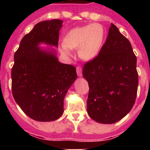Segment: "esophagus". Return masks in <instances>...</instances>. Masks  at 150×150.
Returning <instances> with one entry per match:
<instances>
[{
    "label": "esophagus",
    "mask_w": 150,
    "mask_h": 150,
    "mask_svg": "<svg viewBox=\"0 0 150 150\" xmlns=\"http://www.w3.org/2000/svg\"><path fill=\"white\" fill-rule=\"evenodd\" d=\"M76 71H77V75L79 76H82V68H81V66H77L76 67Z\"/></svg>",
    "instance_id": "obj_1"
}]
</instances>
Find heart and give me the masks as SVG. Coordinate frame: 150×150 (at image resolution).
<instances>
[{
	"label": "heart",
	"mask_w": 150,
	"mask_h": 150,
	"mask_svg": "<svg viewBox=\"0 0 150 150\" xmlns=\"http://www.w3.org/2000/svg\"><path fill=\"white\" fill-rule=\"evenodd\" d=\"M106 32L102 25L93 23L71 29L64 38L61 51L66 56H71L70 49H77L79 55L83 60H92L100 53L104 43Z\"/></svg>",
	"instance_id": "heart-1"
}]
</instances>
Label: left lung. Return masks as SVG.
<instances>
[{"label": "left lung", "mask_w": 150, "mask_h": 150, "mask_svg": "<svg viewBox=\"0 0 150 150\" xmlns=\"http://www.w3.org/2000/svg\"><path fill=\"white\" fill-rule=\"evenodd\" d=\"M137 58L130 42L111 24L97 56L83 66L89 83L87 112L98 123H115L130 111L137 95Z\"/></svg>", "instance_id": "1"}]
</instances>
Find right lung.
I'll return each mask as SVG.
<instances>
[{
    "mask_svg": "<svg viewBox=\"0 0 150 150\" xmlns=\"http://www.w3.org/2000/svg\"><path fill=\"white\" fill-rule=\"evenodd\" d=\"M62 22L53 19L37 23L22 38L14 55L13 97L35 121H55L63 114L64 96L77 78L75 67L59 62L55 50L38 47L41 43L58 47Z\"/></svg>",
    "mask_w": 150,
    "mask_h": 150,
    "instance_id": "right-lung-1",
    "label": "right lung"
}]
</instances>
